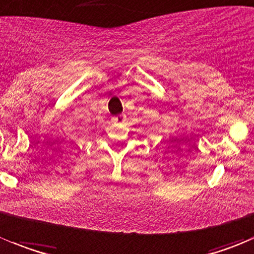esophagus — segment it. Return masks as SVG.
<instances>
[{"mask_svg": "<svg viewBox=\"0 0 254 254\" xmlns=\"http://www.w3.org/2000/svg\"><path fill=\"white\" fill-rule=\"evenodd\" d=\"M113 122L114 123H123L124 122V115H118V116H115V118H113Z\"/></svg>", "mask_w": 254, "mask_h": 254, "instance_id": "obj_1", "label": "esophagus"}]
</instances>
